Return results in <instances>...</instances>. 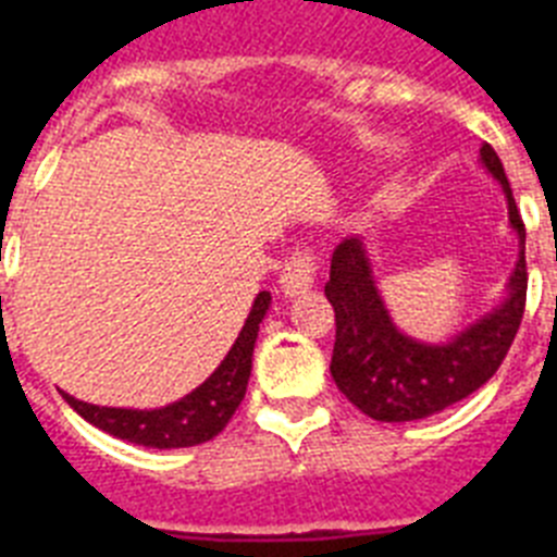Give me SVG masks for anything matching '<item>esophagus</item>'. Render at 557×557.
I'll return each instance as SVG.
<instances>
[{
  "instance_id": "34e87169",
  "label": "esophagus",
  "mask_w": 557,
  "mask_h": 557,
  "mask_svg": "<svg viewBox=\"0 0 557 557\" xmlns=\"http://www.w3.org/2000/svg\"><path fill=\"white\" fill-rule=\"evenodd\" d=\"M314 270H318V262H314V256L309 250H295L289 256V262L284 264L282 270V293L295 298V295H304L314 287Z\"/></svg>"
}]
</instances>
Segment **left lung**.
I'll return each mask as SVG.
<instances>
[{"label":"left lung","mask_w":557,"mask_h":557,"mask_svg":"<svg viewBox=\"0 0 557 557\" xmlns=\"http://www.w3.org/2000/svg\"><path fill=\"white\" fill-rule=\"evenodd\" d=\"M480 164L505 191L508 223L519 239V259L505 298L446 343L410 337L393 323L362 239L348 236L334 250L326 298L334 307L337 334L329 368L348 401L373 421H418L469 398L499 371L519 332L528 298L524 223L494 147H480Z\"/></svg>","instance_id":"8db88e82"}]
</instances>
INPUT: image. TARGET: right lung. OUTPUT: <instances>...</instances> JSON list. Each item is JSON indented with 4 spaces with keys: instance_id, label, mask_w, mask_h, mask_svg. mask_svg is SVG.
Segmentation results:
<instances>
[{
    "instance_id": "add662e5",
    "label": "right lung",
    "mask_w": 557,
    "mask_h": 557,
    "mask_svg": "<svg viewBox=\"0 0 557 557\" xmlns=\"http://www.w3.org/2000/svg\"><path fill=\"white\" fill-rule=\"evenodd\" d=\"M270 301L273 298L268 289L256 295L243 332L234 339L223 362L214 368V373L203 385H198L172 405L156 407V410H127V407L88 405L69 393H63V398L69 401V407H75L77 416L86 418L88 424H95L97 430L127 441V444L147 446V449H184V446L206 444L225 430L239 401L245 398L250 368H253L259 323L264 321Z\"/></svg>"
}]
</instances>
